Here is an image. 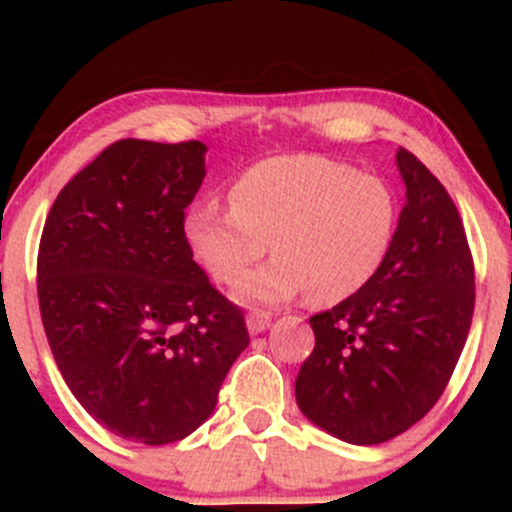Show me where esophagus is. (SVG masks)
<instances>
[{
    "instance_id": "34e87169",
    "label": "esophagus",
    "mask_w": 512,
    "mask_h": 512,
    "mask_svg": "<svg viewBox=\"0 0 512 512\" xmlns=\"http://www.w3.org/2000/svg\"><path fill=\"white\" fill-rule=\"evenodd\" d=\"M272 324V317L267 312H252L247 317V332L250 334H262Z\"/></svg>"
}]
</instances>
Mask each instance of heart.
<instances>
[{"mask_svg": "<svg viewBox=\"0 0 512 512\" xmlns=\"http://www.w3.org/2000/svg\"><path fill=\"white\" fill-rule=\"evenodd\" d=\"M227 200L193 205L183 237L220 285L240 280L272 242L277 255L235 289L242 304H280L304 289L314 302L352 297L384 265L399 220L384 178L319 156L260 160Z\"/></svg>", "mask_w": 512, "mask_h": 512, "instance_id": "obj_1", "label": "heart"}]
</instances>
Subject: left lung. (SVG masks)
Returning <instances> with one entry per match:
<instances>
[{
  "label": "left lung",
  "mask_w": 512,
  "mask_h": 512,
  "mask_svg": "<svg viewBox=\"0 0 512 512\" xmlns=\"http://www.w3.org/2000/svg\"><path fill=\"white\" fill-rule=\"evenodd\" d=\"M406 185L384 265L309 319L314 352L294 381L314 426L356 446L399 436L433 409L466 344L476 272L461 215L436 175L399 148Z\"/></svg>",
  "instance_id": "obj_1"
}]
</instances>
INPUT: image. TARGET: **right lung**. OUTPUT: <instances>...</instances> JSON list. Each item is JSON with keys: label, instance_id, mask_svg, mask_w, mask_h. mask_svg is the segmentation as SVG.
<instances>
[{"label": "right lung", "instance_id": "right-lung-1", "mask_svg": "<svg viewBox=\"0 0 512 512\" xmlns=\"http://www.w3.org/2000/svg\"><path fill=\"white\" fill-rule=\"evenodd\" d=\"M205 151L113 143L64 185L41 232L36 289L56 366L101 426L143 446L208 421L250 344L183 237Z\"/></svg>", "mask_w": 512, "mask_h": 512}]
</instances>
